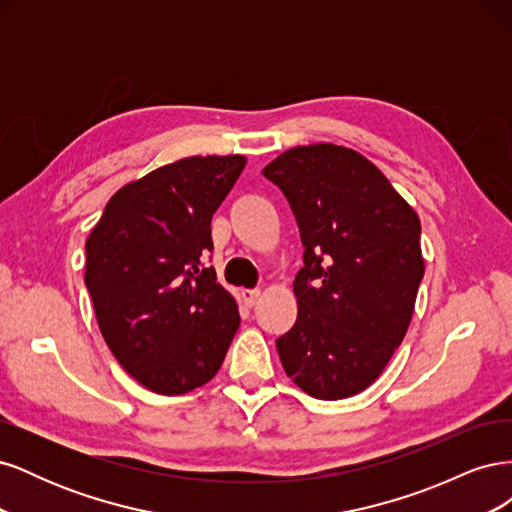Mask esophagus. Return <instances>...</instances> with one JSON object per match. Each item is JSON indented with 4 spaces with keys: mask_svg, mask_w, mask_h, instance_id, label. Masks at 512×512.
<instances>
[{
    "mask_svg": "<svg viewBox=\"0 0 512 512\" xmlns=\"http://www.w3.org/2000/svg\"><path fill=\"white\" fill-rule=\"evenodd\" d=\"M241 299H243V303L247 305V307H252V305H256L258 303V299H260V290H241Z\"/></svg>",
    "mask_w": 512,
    "mask_h": 512,
    "instance_id": "1",
    "label": "esophagus"
}]
</instances>
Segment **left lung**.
<instances>
[{
    "label": "left lung",
    "mask_w": 512,
    "mask_h": 512,
    "mask_svg": "<svg viewBox=\"0 0 512 512\" xmlns=\"http://www.w3.org/2000/svg\"><path fill=\"white\" fill-rule=\"evenodd\" d=\"M262 175L284 192L305 247L297 322L275 342L282 367L316 399L352 397L378 380L410 327L425 273L421 220L348 147H294Z\"/></svg>",
    "instance_id": "8db88e82"
}]
</instances>
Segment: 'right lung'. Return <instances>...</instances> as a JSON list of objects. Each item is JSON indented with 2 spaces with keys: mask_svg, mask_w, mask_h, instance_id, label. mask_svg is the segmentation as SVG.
Here are the masks:
<instances>
[{
  "mask_svg": "<svg viewBox=\"0 0 512 512\" xmlns=\"http://www.w3.org/2000/svg\"><path fill=\"white\" fill-rule=\"evenodd\" d=\"M245 156H192L113 194L89 232L85 284L119 365L160 395L207 384L239 329V307L203 258L211 218Z\"/></svg>",
  "mask_w": 512,
  "mask_h": 512,
  "instance_id": "1",
  "label": "right lung"
}]
</instances>
